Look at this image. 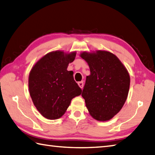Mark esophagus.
Listing matches in <instances>:
<instances>
[{"instance_id":"esophagus-1","label":"esophagus","mask_w":155,"mask_h":155,"mask_svg":"<svg viewBox=\"0 0 155 155\" xmlns=\"http://www.w3.org/2000/svg\"><path fill=\"white\" fill-rule=\"evenodd\" d=\"M78 86H80L81 88H82L83 87V86H84V83H83V81H79V82L78 83Z\"/></svg>"}]
</instances>
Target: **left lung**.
<instances>
[{"instance_id":"8db88e82","label":"left lung","mask_w":155,"mask_h":155,"mask_svg":"<svg viewBox=\"0 0 155 155\" xmlns=\"http://www.w3.org/2000/svg\"><path fill=\"white\" fill-rule=\"evenodd\" d=\"M80 57L90 70L81 94L86 106L96 120L109 121L120 111L126 101L129 73L117 57L109 51H84Z\"/></svg>"}]
</instances>
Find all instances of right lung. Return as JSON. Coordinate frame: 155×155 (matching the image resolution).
<instances>
[{"label": "right lung", "instance_id": "1", "mask_svg": "<svg viewBox=\"0 0 155 155\" xmlns=\"http://www.w3.org/2000/svg\"><path fill=\"white\" fill-rule=\"evenodd\" d=\"M76 52H48L32 67L28 79L29 92L34 106L48 119L61 117L81 90L75 82L72 71H68Z\"/></svg>", "mask_w": 155, "mask_h": 155}]
</instances>
